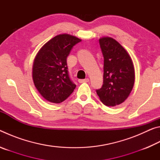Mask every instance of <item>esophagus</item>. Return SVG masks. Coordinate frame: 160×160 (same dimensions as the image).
<instances>
[{
	"mask_svg": "<svg viewBox=\"0 0 160 160\" xmlns=\"http://www.w3.org/2000/svg\"><path fill=\"white\" fill-rule=\"evenodd\" d=\"M78 82L80 83H82V82H89V79L88 78H86V79H83V80H79Z\"/></svg>",
	"mask_w": 160,
	"mask_h": 160,
	"instance_id": "obj_1",
	"label": "esophagus"
}]
</instances>
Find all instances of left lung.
<instances>
[{
	"label": "left lung",
	"instance_id": "obj_1",
	"mask_svg": "<svg viewBox=\"0 0 160 160\" xmlns=\"http://www.w3.org/2000/svg\"><path fill=\"white\" fill-rule=\"evenodd\" d=\"M104 56L103 85L97 94L108 107L123 103L131 92L135 82V70L132 59L122 46L112 37L99 39Z\"/></svg>",
	"mask_w": 160,
	"mask_h": 160
}]
</instances>
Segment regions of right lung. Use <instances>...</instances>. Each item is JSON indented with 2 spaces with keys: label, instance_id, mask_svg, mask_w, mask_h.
<instances>
[{
  "label": "right lung",
  "instance_id": "1",
  "mask_svg": "<svg viewBox=\"0 0 160 160\" xmlns=\"http://www.w3.org/2000/svg\"><path fill=\"white\" fill-rule=\"evenodd\" d=\"M80 39L63 34L54 37L43 46L34 58L32 68L34 84L47 101L58 104L74 91L76 85L68 71L67 57Z\"/></svg>",
  "mask_w": 160,
  "mask_h": 160
}]
</instances>
